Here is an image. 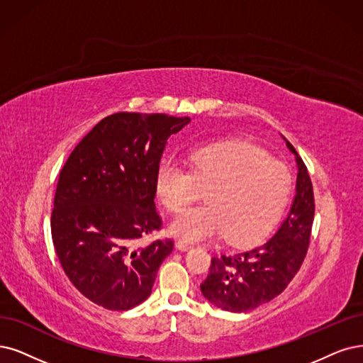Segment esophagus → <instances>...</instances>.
<instances>
[{"instance_id": "obj_1", "label": "esophagus", "mask_w": 363, "mask_h": 363, "mask_svg": "<svg viewBox=\"0 0 363 363\" xmlns=\"http://www.w3.org/2000/svg\"><path fill=\"white\" fill-rule=\"evenodd\" d=\"M177 247H178L179 250H182V251H186V250H191V248H193V245L184 242V240H178V242H177Z\"/></svg>"}]
</instances>
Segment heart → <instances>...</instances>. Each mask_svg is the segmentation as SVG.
<instances>
[{"mask_svg": "<svg viewBox=\"0 0 363 363\" xmlns=\"http://www.w3.org/2000/svg\"><path fill=\"white\" fill-rule=\"evenodd\" d=\"M190 169L167 160L155 174L163 206L179 213L206 189L208 203L185 211L172 233L189 242L226 233L230 242L248 244L264 235L284 211L291 193L290 169L263 151L242 143L193 147Z\"/></svg>", "mask_w": 363, "mask_h": 363, "instance_id": "heart-1", "label": "heart"}]
</instances>
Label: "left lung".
<instances>
[{"label":"left lung","instance_id":"obj_1","mask_svg":"<svg viewBox=\"0 0 363 363\" xmlns=\"http://www.w3.org/2000/svg\"><path fill=\"white\" fill-rule=\"evenodd\" d=\"M286 142L299 167L291 209L266 242L211 259L209 274L200 290L221 310L245 313L272 301L286 290L306 257L315 211L314 191L303 160Z\"/></svg>","mask_w":363,"mask_h":363}]
</instances>
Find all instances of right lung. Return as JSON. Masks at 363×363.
Wrapping results in <instances>:
<instances>
[{
    "instance_id": "1",
    "label": "right lung",
    "mask_w": 363,
    "mask_h": 363,
    "mask_svg": "<svg viewBox=\"0 0 363 363\" xmlns=\"http://www.w3.org/2000/svg\"><path fill=\"white\" fill-rule=\"evenodd\" d=\"M190 118L119 112L80 140L60 172L50 232L65 275L86 299L127 311L151 294L173 239L138 242L163 220L155 174L170 134Z\"/></svg>"
}]
</instances>
